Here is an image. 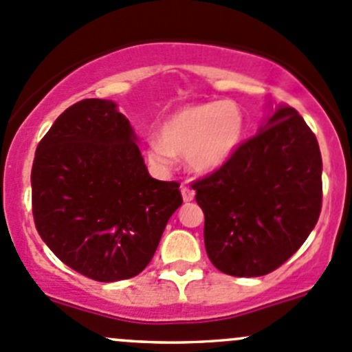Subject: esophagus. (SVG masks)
Here are the masks:
<instances>
[{
	"instance_id": "obj_1",
	"label": "esophagus",
	"mask_w": 352,
	"mask_h": 352,
	"mask_svg": "<svg viewBox=\"0 0 352 352\" xmlns=\"http://www.w3.org/2000/svg\"><path fill=\"white\" fill-rule=\"evenodd\" d=\"M181 195H183V200L184 201H191L195 198V191L188 186L186 183L181 184Z\"/></svg>"
}]
</instances>
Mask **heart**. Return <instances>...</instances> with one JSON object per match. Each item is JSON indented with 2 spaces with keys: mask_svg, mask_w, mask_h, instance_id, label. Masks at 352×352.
Listing matches in <instances>:
<instances>
[{
  "mask_svg": "<svg viewBox=\"0 0 352 352\" xmlns=\"http://www.w3.org/2000/svg\"><path fill=\"white\" fill-rule=\"evenodd\" d=\"M245 128V113L232 100L181 107L164 121L159 140L148 144V161L168 168L175 155H183L188 169L208 175L232 157Z\"/></svg>",
  "mask_w": 352,
  "mask_h": 352,
  "instance_id": "b5f03b06",
  "label": "heart"
}]
</instances>
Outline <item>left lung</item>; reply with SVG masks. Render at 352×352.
<instances>
[{
    "mask_svg": "<svg viewBox=\"0 0 352 352\" xmlns=\"http://www.w3.org/2000/svg\"><path fill=\"white\" fill-rule=\"evenodd\" d=\"M205 250L215 269L260 277L291 258L322 210V154L298 111L283 106L217 171L197 179Z\"/></svg>",
    "mask_w": 352,
    "mask_h": 352,
    "instance_id": "left-lung-1",
    "label": "left lung"
}]
</instances>
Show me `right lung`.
Here are the masks:
<instances>
[{"label":"right lung","instance_id":"add662e5","mask_svg":"<svg viewBox=\"0 0 352 352\" xmlns=\"http://www.w3.org/2000/svg\"><path fill=\"white\" fill-rule=\"evenodd\" d=\"M30 181L43 241L99 283L138 276L183 204L177 181L148 175L130 121L104 99L59 114L37 145Z\"/></svg>","mask_w":352,"mask_h":352}]
</instances>
